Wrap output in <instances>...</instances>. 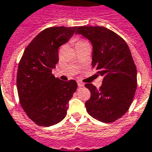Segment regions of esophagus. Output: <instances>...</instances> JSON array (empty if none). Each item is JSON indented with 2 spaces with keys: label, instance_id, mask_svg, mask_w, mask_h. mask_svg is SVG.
<instances>
[{
  "label": "esophagus",
  "instance_id": "34e87169",
  "mask_svg": "<svg viewBox=\"0 0 152 152\" xmlns=\"http://www.w3.org/2000/svg\"><path fill=\"white\" fill-rule=\"evenodd\" d=\"M77 86H78V87H83L84 86V84L83 83H81V82H77Z\"/></svg>",
  "mask_w": 152,
  "mask_h": 152
}]
</instances>
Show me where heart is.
Returning <instances> with one entry per match:
<instances>
[{
    "label": "heart",
    "instance_id": "1",
    "mask_svg": "<svg viewBox=\"0 0 152 152\" xmlns=\"http://www.w3.org/2000/svg\"><path fill=\"white\" fill-rule=\"evenodd\" d=\"M89 44L86 39H77L76 42H75V46H77V45H81V44Z\"/></svg>",
    "mask_w": 152,
    "mask_h": 152
}]
</instances>
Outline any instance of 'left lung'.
Listing matches in <instances>:
<instances>
[{"instance_id": "obj_1", "label": "left lung", "mask_w": 152, "mask_h": 152, "mask_svg": "<svg viewBox=\"0 0 152 152\" xmlns=\"http://www.w3.org/2000/svg\"><path fill=\"white\" fill-rule=\"evenodd\" d=\"M93 45L92 68L103 77L102 86L85 84L91 98L87 113L96 120L111 123L129 110L137 88V69L126 42L104 26H78L75 31Z\"/></svg>"}]
</instances>
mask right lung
<instances>
[{"label": "right lung", "instance_id": "obj_1", "mask_svg": "<svg viewBox=\"0 0 152 152\" xmlns=\"http://www.w3.org/2000/svg\"><path fill=\"white\" fill-rule=\"evenodd\" d=\"M77 26H52L32 39L20 60L17 88L20 104L30 119L51 126L65 118L68 102L77 90L75 80H60L52 74L59 61L58 49L75 34Z\"/></svg>", "mask_w": 152, "mask_h": 152}]
</instances>
